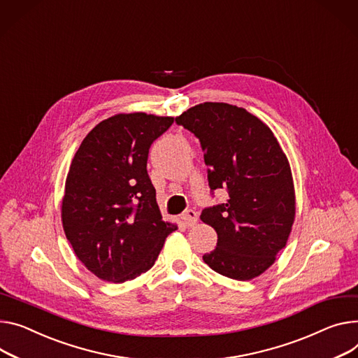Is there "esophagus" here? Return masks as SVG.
Returning a JSON list of instances; mask_svg holds the SVG:
<instances>
[{"instance_id":"esophagus-1","label":"esophagus","mask_w":358,"mask_h":358,"mask_svg":"<svg viewBox=\"0 0 358 358\" xmlns=\"http://www.w3.org/2000/svg\"><path fill=\"white\" fill-rule=\"evenodd\" d=\"M182 221L185 222L186 227H194V225H196V222H198V213H196L195 210L189 209V210H186V212L182 215Z\"/></svg>"}]
</instances>
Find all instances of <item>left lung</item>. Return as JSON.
I'll return each mask as SVG.
<instances>
[{"label": "left lung", "instance_id": "obj_1", "mask_svg": "<svg viewBox=\"0 0 358 358\" xmlns=\"http://www.w3.org/2000/svg\"><path fill=\"white\" fill-rule=\"evenodd\" d=\"M176 123L199 139L210 190L229 195L201 213L217 234L203 261L232 280L259 277L285 248L295 219L292 173L277 137L257 116L228 103L194 106Z\"/></svg>", "mask_w": 358, "mask_h": 358}]
</instances>
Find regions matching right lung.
<instances>
[{"label": "right lung", "instance_id": "right-lung-1", "mask_svg": "<svg viewBox=\"0 0 358 358\" xmlns=\"http://www.w3.org/2000/svg\"><path fill=\"white\" fill-rule=\"evenodd\" d=\"M173 117L120 113L100 122L81 142L66 179L64 234L96 277L134 280L157 259L164 239L178 229L163 221L148 175L150 145Z\"/></svg>", "mask_w": 358, "mask_h": 358}]
</instances>
